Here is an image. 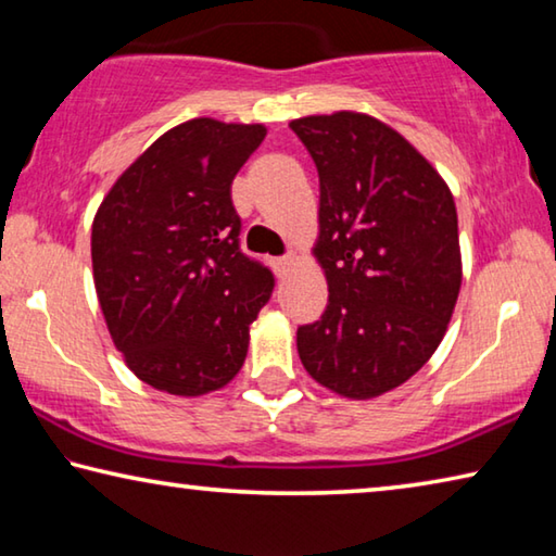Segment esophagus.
<instances>
[{
  "label": "esophagus",
  "instance_id": "1",
  "mask_svg": "<svg viewBox=\"0 0 556 556\" xmlns=\"http://www.w3.org/2000/svg\"><path fill=\"white\" fill-rule=\"evenodd\" d=\"M291 265H294V257H291V255L277 257L275 262H271V267H275L277 277H287V275H289V269H291Z\"/></svg>",
  "mask_w": 556,
  "mask_h": 556
}]
</instances>
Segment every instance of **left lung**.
Masks as SVG:
<instances>
[{
	"instance_id": "obj_1",
	"label": "left lung",
	"mask_w": 556,
	"mask_h": 556,
	"mask_svg": "<svg viewBox=\"0 0 556 556\" xmlns=\"http://www.w3.org/2000/svg\"><path fill=\"white\" fill-rule=\"evenodd\" d=\"M318 172L314 255L328 306L299 326L306 372L351 400L407 382L446 333L460 289L456 203L400 131L363 112L291 119Z\"/></svg>"
}]
</instances>
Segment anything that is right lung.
<instances>
[{
    "instance_id": "1",
    "label": "right lung",
    "mask_w": 556,
    "mask_h": 556,
    "mask_svg": "<svg viewBox=\"0 0 556 556\" xmlns=\"http://www.w3.org/2000/svg\"><path fill=\"white\" fill-rule=\"evenodd\" d=\"M265 135L262 125L188 119L117 178L92 220V277L112 343L156 390L199 397L242 368L275 275L240 250L230 186Z\"/></svg>"
}]
</instances>
